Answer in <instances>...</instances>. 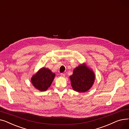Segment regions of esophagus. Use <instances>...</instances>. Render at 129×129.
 <instances>
[{
    "instance_id": "obj_1",
    "label": "esophagus",
    "mask_w": 129,
    "mask_h": 129,
    "mask_svg": "<svg viewBox=\"0 0 129 129\" xmlns=\"http://www.w3.org/2000/svg\"><path fill=\"white\" fill-rule=\"evenodd\" d=\"M60 76L62 77H65V75L64 74L61 73V74H60Z\"/></svg>"
}]
</instances>
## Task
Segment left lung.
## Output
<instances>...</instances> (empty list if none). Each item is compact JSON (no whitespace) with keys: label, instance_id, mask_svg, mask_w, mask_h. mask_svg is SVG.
<instances>
[{"label":"left lung","instance_id":"obj_1","mask_svg":"<svg viewBox=\"0 0 129 129\" xmlns=\"http://www.w3.org/2000/svg\"><path fill=\"white\" fill-rule=\"evenodd\" d=\"M70 78L74 90L85 92L92 87L95 80V75L86 63H83L74 69L73 73Z\"/></svg>","mask_w":129,"mask_h":129}]
</instances>
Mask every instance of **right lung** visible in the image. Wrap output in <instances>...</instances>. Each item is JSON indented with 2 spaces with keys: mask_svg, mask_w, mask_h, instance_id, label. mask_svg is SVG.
Here are the masks:
<instances>
[{
  "mask_svg": "<svg viewBox=\"0 0 129 129\" xmlns=\"http://www.w3.org/2000/svg\"><path fill=\"white\" fill-rule=\"evenodd\" d=\"M55 76V74L45 67H42L31 78V83L38 90L44 91L48 89Z\"/></svg>",
  "mask_w": 129,
  "mask_h": 129,
  "instance_id": "1",
  "label": "right lung"
}]
</instances>
